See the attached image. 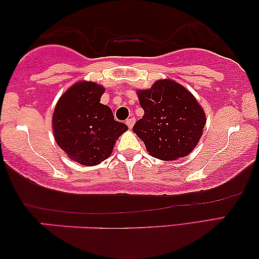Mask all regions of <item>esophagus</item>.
<instances>
[{"mask_svg": "<svg viewBox=\"0 0 259 259\" xmlns=\"http://www.w3.org/2000/svg\"><path fill=\"white\" fill-rule=\"evenodd\" d=\"M134 122H136V119H134V118H131V119L126 120V123H127V126H128V128H132Z\"/></svg>", "mask_w": 259, "mask_h": 259, "instance_id": "obj_1", "label": "esophagus"}]
</instances>
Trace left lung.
I'll use <instances>...</instances> for the list:
<instances>
[{
  "label": "left lung",
  "instance_id": "obj_1",
  "mask_svg": "<svg viewBox=\"0 0 259 259\" xmlns=\"http://www.w3.org/2000/svg\"><path fill=\"white\" fill-rule=\"evenodd\" d=\"M143 118L133 132L146 150L160 160H176L192 152L206 122L201 106L192 94L173 80H158L150 90L138 91Z\"/></svg>",
  "mask_w": 259,
  "mask_h": 259
}]
</instances>
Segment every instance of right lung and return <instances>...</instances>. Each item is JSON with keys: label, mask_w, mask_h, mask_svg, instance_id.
<instances>
[{"label": "right lung", "mask_w": 259, "mask_h": 259, "mask_svg": "<svg viewBox=\"0 0 259 259\" xmlns=\"http://www.w3.org/2000/svg\"><path fill=\"white\" fill-rule=\"evenodd\" d=\"M105 88L79 81L59 99L52 123L56 144L72 160L94 166L111 155L115 141L128 130L100 104Z\"/></svg>", "instance_id": "right-lung-1"}]
</instances>
